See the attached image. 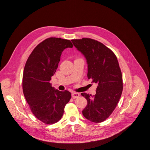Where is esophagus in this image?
I'll return each instance as SVG.
<instances>
[{"instance_id":"esophagus-1","label":"esophagus","mask_w":150,"mask_h":150,"mask_svg":"<svg viewBox=\"0 0 150 150\" xmlns=\"http://www.w3.org/2000/svg\"><path fill=\"white\" fill-rule=\"evenodd\" d=\"M71 96L73 98H78L79 96H80V94L79 93H72L71 94Z\"/></svg>"}]
</instances>
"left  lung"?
<instances>
[{"instance_id": "obj_1", "label": "left lung", "mask_w": 150, "mask_h": 150, "mask_svg": "<svg viewBox=\"0 0 150 150\" xmlns=\"http://www.w3.org/2000/svg\"><path fill=\"white\" fill-rule=\"evenodd\" d=\"M71 41L86 58L88 79L98 84L94 96L81 93L88 101L83 115L93 122H103L116 108L122 91V73L117 56L104 44L93 39Z\"/></svg>"}]
</instances>
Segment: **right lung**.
<instances>
[{
  "label": "right lung",
  "instance_id": "obj_1",
  "mask_svg": "<svg viewBox=\"0 0 150 150\" xmlns=\"http://www.w3.org/2000/svg\"><path fill=\"white\" fill-rule=\"evenodd\" d=\"M70 40L49 38L33 49L25 64L23 91L33 114L46 124L59 121L71 95L55 89L50 83L60 61L62 52L72 48Z\"/></svg>",
  "mask_w": 150,
  "mask_h": 150
}]
</instances>
